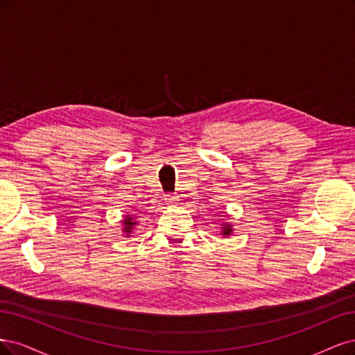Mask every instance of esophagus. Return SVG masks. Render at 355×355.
I'll use <instances>...</instances> for the list:
<instances>
[{
  "instance_id": "obj_1",
  "label": "esophagus",
  "mask_w": 355,
  "mask_h": 355,
  "mask_svg": "<svg viewBox=\"0 0 355 355\" xmlns=\"http://www.w3.org/2000/svg\"><path fill=\"white\" fill-rule=\"evenodd\" d=\"M166 205H171V207H174V205L177 203V200H178V198H175V196H173V194H169V196H166Z\"/></svg>"
}]
</instances>
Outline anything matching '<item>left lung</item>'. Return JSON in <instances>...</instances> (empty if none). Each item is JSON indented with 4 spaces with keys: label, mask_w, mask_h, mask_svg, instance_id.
Listing matches in <instances>:
<instances>
[{
    "label": "left lung",
    "mask_w": 355,
    "mask_h": 355,
    "mask_svg": "<svg viewBox=\"0 0 355 355\" xmlns=\"http://www.w3.org/2000/svg\"><path fill=\"white\" fill-rule=\"evenodd\" d=\"M232 233H233V225L228 224V223H223V224H221V232H220V234H223L224 237H227V236H230Z\"/></svg>",
    "instance_id": "obj_1"
}]
</instances>
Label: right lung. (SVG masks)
<instances>
[{"label": "right lung", "mask_w": 355, "mask_h": 355, "mask_svg": "<svg viewBox=\"0 0 355 355\" xmlns=\"http://www.w3.org/2000/svg\"><path fill=\"white\" fill-rule=\"evenodd\" d=\"M122 223V232L127 234V237H130V234L132 233L134 227L137 225V221H135V216L132 215H125L123 220L121 221Z\"/></svg>", "instance_id": "add662e5"}]
</instances>
